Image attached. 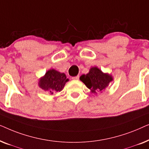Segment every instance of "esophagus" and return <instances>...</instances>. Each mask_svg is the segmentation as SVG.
Returning a JSON list of instances; mask_svg holds the SVG:
<instances>
[{"instance_id": "34e87169", "label": "esophagus", "mask_w": 149, "mask_h": 149, "mask_svg": "<svg viewBox=\"0 0 149 149\" xmlns=\"http://www.w3.org/2000/svg\"><path fill=\"white\" fill-rule=\"evenodd\" d=\"M79 75H77V76H76V77H72V79H73V80H79Z\"/></svg>"}]
</instances>
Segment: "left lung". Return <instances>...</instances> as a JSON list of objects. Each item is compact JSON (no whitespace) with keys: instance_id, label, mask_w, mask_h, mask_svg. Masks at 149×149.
<instances>
[{"instance_id":"obj_1","label":"left lung","mask_w":149,"mask_h":149,"mask_svg":"<svg viewBox=\"0 0 149 149\" xmlns=\"http://www.w3.org/2000/svg\"><path fill=\"white\" fill-rule=\"evenodd\" d=\"M80 79L93 93L102 91L113 81L111 75L104 74L97 67L91 68L88 74H83Z\"/></svg>"}]
</instances>
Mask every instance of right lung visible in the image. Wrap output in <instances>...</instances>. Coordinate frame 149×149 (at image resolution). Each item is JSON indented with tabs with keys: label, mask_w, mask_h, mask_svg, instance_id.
I'll use <instances>...</instances> for the list:
<instances>
[{
	"label": "right lung",
	"mask_w": 149,
	"mask_h": 149,
	"mask_svg": "<svg viewBox=\"0 0 149 149\" xmlns=\"http://www.w3.org/2000/svg\"><path fill=\"white\" fill-rule=\"evenodd\" d=\"M68 79L64 73H60L54 69H51L45 73V75L39 81L40 87L45 91H49L53 95L56 91H60L64 87Z\"/></svg>",
	"instance_id": "1"
}]
</instances>
